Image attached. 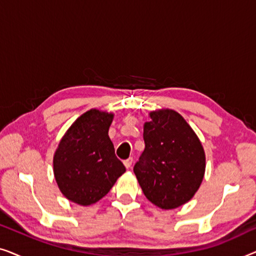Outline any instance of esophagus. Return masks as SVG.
Here are the masks:
<instances>
[{
    "mask_svg": "<svg viewBox=\"0 0 256 256\" xmlns=\"http://www.w3.org/2000/svg\"><path fill=\"white\" fill-rule=\"evenodd\" d=\"M124 166L127 168V169H129V168H132V157H129V158L124 160Z\"/></svg>",
    "mask_w": 256,
    "mask_h": 256,
    "instance_id": "esophagus-1",
    "label": "esophagus"
}]
</instances>
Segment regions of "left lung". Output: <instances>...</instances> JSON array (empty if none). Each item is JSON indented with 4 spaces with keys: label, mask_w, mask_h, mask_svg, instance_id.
<instances>
[{
    "label": "left lung",
    "mask_w": 256,
    "mask_h": 256,
    "mask_svg": "<svg viewBox=\"0 0 256 256\" xmlns=\"http://www.w3.org/2000/svg\"><path fill=\"white\" fill-rule=\"evenodd\" d=\"M143 140L146 148L134 166L143 194L152 204L170 210L194 197L204 177L202 143L177 112L150 113Z\"/></svg>",
    "instance_id": "left-lung-1"
}]
</instances>
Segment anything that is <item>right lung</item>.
Returning <instances> with one entry per match:
<instances>
[{
  "label": "right lung",
  "instance_id": "add662e5",
  "mask_svg": "<svg viewBox=\"0 0 256 256\" xmlns=\"http://www.w3.org/2000/svg\"><path fill=\"white\" fill-rule=\"evenodd\" d=\"M113 114L90 110L73 124L59 143L54 172L62 194L79 205L104 197L126 171L108 136Z\"/></svg>",
  "mask_w": 256,
  "mask_h": 256
}]
</instances>
